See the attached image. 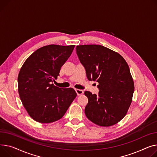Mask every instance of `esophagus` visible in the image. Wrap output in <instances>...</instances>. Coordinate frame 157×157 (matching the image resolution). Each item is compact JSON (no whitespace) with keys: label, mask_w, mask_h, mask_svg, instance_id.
<instances>
[{"label":"esophagus","mask_w":157,"mask_h":157,"mask_svg":"<svg viewBox=\"0 0 157 157\" xmlns=\"http://www.w3.org/2000/svg\"><path fill=\"white\" fill-rule=\"evenodd\" d=\"M76 92L78 95H81L83 93H84V91L82 90H79V89H76Z\"/></svg>","instance_id":"34e87169"}]
</instances>
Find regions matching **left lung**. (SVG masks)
<instances>
[{"label": "left lung", "instance_id": "1", "mask_svg": "<svg viewBox=\"0 0 157 157\" xmlns=\"http://www.w3.org/2000/svg\"><path fill=\"white\" fill-rule=\"evenodd\" d=\"M76 54L89 81H97L98 95L88 91L87 118L108 127L124 118L132 102L134 82L126 61L117 52L98 45L76 46Z\"/></svg>", "mask_w": 157, "mask_h": 157}]
</instances>
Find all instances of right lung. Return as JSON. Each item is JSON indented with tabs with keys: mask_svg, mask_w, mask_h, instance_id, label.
<instances>
[{
	"mask_svg": "<svg viewBox=\"0 0 157 157\" xmlns=\"http://www.w3.org/2000/svg\"><path fill=\"white\" fill-rule=\"evenodd\" d=\"M75 45H49L31 54L20 69L18 92L29 116L40 123H51L64 116L77 94L73 88L52 83Z\"/></svg>",
	"mask_w": 157,
	"mask_h": 157,
	"instance_id": "1",
	"label": "right lung"
}]
</instances>
